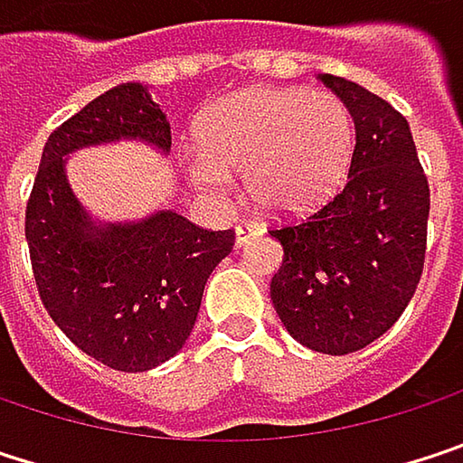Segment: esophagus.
<instances>
[{
	"label": "esophagus",
	"instance_id": "obj_1",
	"mask_svg": "<svg viewBox=\"0 0 463 463\" xmlns=\"http://www.w3.org/2000/svg\"><path fill=\"white\" fill-rule=\"evenodd\" d=\"M257 235H262V228L254 225V222H238V225H235V243H238V246L249 243V241L257 238Z\"/></svg>",
	"mask_w": 463,
	"mask_h": 463
}]
</instances>
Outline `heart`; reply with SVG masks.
Instances as JSON below:
<instances>
[{
  "label": "heart",
  "mask_w": 463,
  "mask_h": 463,
  "mask_svg": "<svg viewBox=\"0 0 463 463\" xmlns=\"http://www.w3.org/2000/svg\"><path fill=\"white\" fill-rule=\"evenodd\" d=\"M198 149L184 155L187 179L209 198H228L243 171L249 198L273 214H295L343 179L354 123L332 93L254 88L212 104L198 120Z\"/></svg>",
  "instance_id": "b5f03b06"
}]
</instances>
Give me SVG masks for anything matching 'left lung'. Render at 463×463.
<instances>
[{"label": "left lung", "mask_w": 463, "mask_h": 463, "mask_svg": "<svg viewBox=\"0 0 463 463\" xmlns=\"http://www.w3.org/2000/svg\"><path fill=\"white\" fill-rule=\"evenodd\" d=\"M356 126L345 184L270 235L284 260L270 300L287 332L319 354H354L381 337L416 295L429 222V182L408 120L367 88L319 74Z\"/></svg>", "instance_id": "8db88e82"}]
</instances>
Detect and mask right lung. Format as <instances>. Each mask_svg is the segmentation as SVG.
<instances>
[{
    "instance_id": "obj_1",
    "label": "right lung",
    "mask_w": 463,
    "mask_h": 463,
    "mask_svg": "<svg viewBox=\"0 0 463 463\" xmlns=\"http://www.w3.org/2000/svg\"><path fill=\"white\" fill-rule=\"evenodd\" d=\"M115 139L171 149V126L139 82L107 90L50 134L26 203V241L40 300L61 332L112 370L144 373L190 337L235 232L203 231L176 212L93 225L66 182L63 155Z\"/></svg>"
}]
</instances>
